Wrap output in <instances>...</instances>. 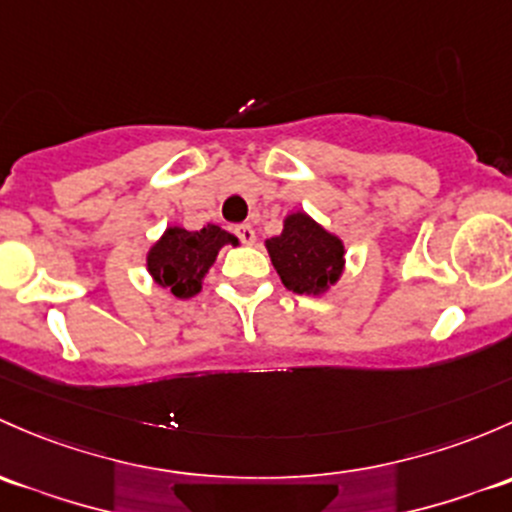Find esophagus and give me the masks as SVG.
Segmentation results:
<instances>
[{
  "instance_id": "obj_1",
  "label": "esophagus",
  "mask_w": 512,
  "mask_h": 512,
  "mask_svg": "<svg viewBox=\"0 0 512 512\" xmlns=\"http://www.w3.org/2000/svg\"><path fill=\"white\" fill-rule=\"evenodd\" d=\"M235 235H238V238H240L242 242H245V245H252V242L257 240L255 228H252V225H247V223L238 225V228H235Z\"/></svg>"
}]
</instances>
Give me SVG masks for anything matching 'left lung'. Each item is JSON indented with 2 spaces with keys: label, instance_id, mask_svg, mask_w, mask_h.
I'll list each match as a JSON object with an SVG mask.
<instances>
[{
  "label": "left lung",
  "instance_id": "1",
  "mask_svg": "<svg viewBox=\"0 0 512 512\" xmlns=\"http://www.w3.org/2000/svg\"><path fill=\"white\" fill-rule=\"evenodd\" d=\"M279 279L297 294H326L346 270V245L309 213L284 215L282 233L265 240Z\"/></svg>",
  "mask_w": 512,
  "mask_h": 512
}]
</instances>
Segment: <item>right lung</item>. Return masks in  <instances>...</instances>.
<instances>
[{"instance_id":"1","label":"right lung","mask_w":512,"mask_h":512,"mask_svg":"<svg viewBox=\"0 0 512 512\" xmlns=\"http://www.w3.org/2000/svg\"><path fill=\"white\" fill-rule=\"evenodd\" d=\"M225 245H238V238L220 225L208 223L201 230L169 225L149 247L147 272L174 297L191 299L203 289V279Z\"/></svg>"}]
</instances>
